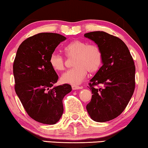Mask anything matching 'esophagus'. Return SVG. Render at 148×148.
Instances as JSON below:
<instances>
[{
	"label": "esophagus",
	"instance_id": "esophagus-1",
	"mask_svg": "<svg viewBox=\"0 0 148 148\" xmlns=\"http://www.w3.org/2000/svg\"><path fill=\"white\" fill-rule=\"evenodd\" d=\"M72 89L73 90H79V89H82V87L78 86H75V85H73L72 86Z\"/></svg>",
	"mask_w": 148,
	"mask_h": 148
}]
</instances>
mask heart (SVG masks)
Instances as JSON below:
<instances>
[{
  "mask_svg": "<svg viewBox=\"0 0 148 148\" xmlns=\"http://www.w3.org/2000/svg\"><path fill=\"white\" fill-rule=\"evenodd\" d=\"M64 51L68 57H73V65L75 66L64 73L60 80L62 83L79 85L86 77L88 71L95 73L102 63V52L100 47L94 44H88L79 40H73L64 47ZM50 66L54 70L60 71L64 69V56L52 52L49 58Z\"/></svg>",
  "mask_w": 148,
  "mask_h": 148,
  "instance_id": "1",
  "label": "heart"
}]
</instances>
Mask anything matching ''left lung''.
Listing matches in <instances>:
<instances>
[{
	"label": "left lung",
	"instance_id": "left-lung-1",
	"mask_svg": "<svg viewBox=\"0 0 148 148\" xmlns=\"http://www.w3.org/2000/svg\"><path fill=\"white\" fill-rule=\"evenodd\" d=\"M84 36L102 50V66L89 83L92 96L86 106L91 119L106 122L119 116L135 90V66L126 44L120 38L104 32H92ZM98 84L103 86L100 88Z\"/></svg>",
	"mask_w": 148,
	"mask_h": 148
}]
</instances>
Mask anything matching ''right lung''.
<instances>
[{"mask_svg": "<svg viewBox=\"0 0 148 148\" xmlns=\"http://www.w3.org/2000/svg\"><path fill=\"white\" fill-rule=\"evenodd\" d=\"M64 36L40 33L21 44L13 62L15 90L28 115L38 122L54 125L63 113L62 99L72 90L69 84L52 88L58 77L50 56Z\"/></svg>", "mask_w": 148, "mask_h": 148, "instance_id": "right-lung-1", "label": "right lung"}]
</instances>
